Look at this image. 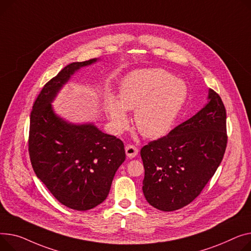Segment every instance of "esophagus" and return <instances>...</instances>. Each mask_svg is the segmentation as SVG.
Segmentation results:
<instances>
[{
    "label": "esophagus",
    "instance_id": "esophagus-1",
    "mask_svg": "<svg viewBox=\"0 0 251 251\" xmlns=\"http://www.w3.org/2000/svg\"><path fill=\"white\" fill-rule=\"evenodd\" d=\"M125 151H126V155L129 158H133L138 154V148L133 144H128L125 147Z\"/></svg>",
    "mask_w": 251,
    "mask_h": 251
}]
</instances>
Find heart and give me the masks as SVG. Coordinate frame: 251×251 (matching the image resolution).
<instances>
[{"label": "heart", "mask_w": 251, "mask_h": 251, "mask_svg": "<svg viewBox=\"0 0 251 251\" xmlns=\"http://www.w3.org/2000/svg\"><path fill=\"white\" fill-rule=\"evenodd\" d=\"M187 98L182 80L160 69L138 70L128 74L120 85L119 100L109 96L106 111L116 132L128 125L126 111H135L134 122L140 134L158 138L173 127Z\"/></svg>", "instance_id": "b5f03b06"}]
</instances>
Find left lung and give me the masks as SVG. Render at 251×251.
<instances>
[{
  "label": "left lung",
  "mask_w": 251,
  "mask_h": 251,
  "mask_svg": "<svg viewBox=\"0 0 251 251\" xmlns=\"http://www.w3.org/2000/svg\"><path fill=\"white\" fill-rule=\"evenodd\" d=\"M208 100L192 118L141 148L142 191L146 201L160 211H176L193 202L223 159L226 110L211 89Z\"/></svg>",
  "instance_id": "8db88e82"
}]
</instances>
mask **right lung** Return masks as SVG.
Instances as JSON below:
<instances>
[{"instance_id": "obj_1", "label": "right lung", "mask_w": 251, "mask_h": 251, "mask_svg": "<svg viewBox=\"0 0 251 251\" xmlns=\"http://www.w3.org/2000/svg\"><path fill=\"white\" fill-rule=\"evenodd\" d=\"M97 60L66 65L43 87L30 115L32 168L58 202L77 211L105 201L114 176L126 158L120 139L94 123H70L56 115L51 105L72 75Z\"/></svg>"}]
</instances>
